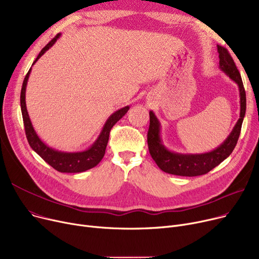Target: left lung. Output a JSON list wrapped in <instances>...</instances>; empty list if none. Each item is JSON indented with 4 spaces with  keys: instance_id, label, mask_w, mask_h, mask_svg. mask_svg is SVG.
<instances>
[{
    "instance_id": "obj_1",
    "label": "left lung",
    "mask_w": 259,
    "mask_h": 259,
    "mask_svg": "<svg viewBox=\"0 0 259 259\" xmlns=\"http://www.w3.org/2000/svg\"><path fill=\"white\" fill-rule=\"evenodd\" d=\"M217 51L220 57V69L227 76L232 79L238 86L239 90V104L240 113L232 131L228 138L219 147L212 151L203 153H180L169 150L161 140V125L153 111L149 112L150 115V126L148 130V147L153 160L160 170L166 173L180 175V176H198L206 174L222 161L230 156L237 144L243 117L246 115L247 100L246 91L241 80L240 73L236 65L228 53V50L220 45H217Z\"/></svg>"
}]
</instances>
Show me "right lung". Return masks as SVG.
Instances as JSON below:
<instances>
[{"label": "right lung", "instance_id": "add662e5", "mask_svg": "<svg viewBox=\"0 0 259 259\" xmlns=\"http://www.w3.org/2000/svg\"><path fill=\"white\" fill-rule=\"evenodd\" d=\"M61 33H59L53 39L40 50L38 53L37 58L33 62L32 66L37 62V60L44 56V53L48 51L57 40L60 38ZM31 66V68H32ZM31 68L29 69L28 73L26 74L23 86L21 90V110L23 115V121L24 127L26 132V138L28 140V143L32 150L36 152L40 157H42L47 164H49L52 168L58 170L59 172L63 173H80L85 172L97 165L102 160V158L105 155L106 147L109 140V133H110L111 128L116 124V122L124 116L127 111L130 109L129 106H126L124 108H120L115 112H113L110 116H109L104 124L98 139L94 141V143L86 150L81 151H74V152H68V151H60L56 150L54 148L49 147L47 144H45L42 140L39 139L37 133L35 132L33 125L31 122V119L29 117L28 111H27L26 107V87L27 83H28V78L31 72Z\"/></svg>", "mask_w": 259, "mask_h": 259}]
</instances>
